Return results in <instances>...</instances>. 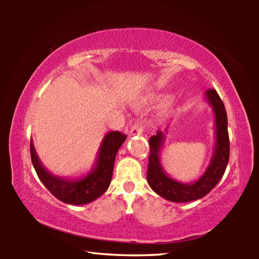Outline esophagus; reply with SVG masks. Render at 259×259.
Segmentation results:
<instances>
[{
	"label": "esophagus",
	"instance_id": "obj_1",
	"mask_svg": "<svg viewBox=\"0 0 259 259\" xmlns=\"http://www.w3.org/2000/svg\"><path fill=\"white\" fill-rule=\"evenodd\" d=\"M144 124L142 122H136V123L131 126L130 129V136H134V135H142L143 131H144Z\"/></svg>",
	"mask_w": 259,
	"mask_h": 259
}]
</instances>
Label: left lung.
Returning <instances> with one entry per match:
<instances>
[{
  "label": "left lung",
  "mask_w": 259,
  "mask_h": 259,
  "mask_svg": "<svg viewBox=\"0 0 259 259\" xmlns=\"http://www.w3.org/2000/svg\"><path fill=\"white\" fill-rule=\"evenodd\" d=\"M207 98L212 105L216 114L217 143L214 154L209 168L198 182L193 184H182L166 176L161 169L159 151L163 142V134L157 131L155 136L148 139L150 156L147 166V182L152 190L162 198L171 202H190L203 198L224 175L230 159V138L227 131V114L224 103L214 89H208Z\"/></svg>",
  "instance_id": "1"
}]
</instances>
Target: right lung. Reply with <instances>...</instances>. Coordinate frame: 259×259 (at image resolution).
Listing matches in <instances>:
<instances>
[{"mask_svg": "<svg viewBox=\"0 0 259 259\" xmlns=\"http://www.w3.org/2000/svg\"><path fill=\"white\" fill-rule=\"evenodd\" d=\"M125 138L126 136L119 131H112L105 136L95 170L78 181H66L48 172L37 159L33 142L29 147L30 157L38 178L52 195L65 203L85 204L106 192L112 179L115 155Z\"/></svg>", "mask_w": 259, "mask_h": 259, "instance_id": "1", "label": "right lung"}]
</instances>
